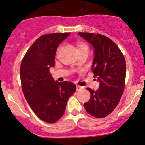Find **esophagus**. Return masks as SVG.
<instances>
[{
  "label": "esophagus",
  "instance_id": "esophagus-1",
  "mask_svg": "<svg viewBox=\"0 0 145 145\" xmlns=\"http://www.w3.org/2000/svg\"><path fill=\"white\" fill-rule=\"evenodd\" d=\"M81 89H83L82 86H80L79 85L76 86V90H77V91H79L80 90H81Z\"/></svg>",
  "mask_w": 145,
  "mask_h": 145
}]
</instances>
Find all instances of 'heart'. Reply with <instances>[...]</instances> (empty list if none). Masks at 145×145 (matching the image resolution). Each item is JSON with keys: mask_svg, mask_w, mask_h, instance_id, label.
I'll list each match as a JSON object with an SVG mask.
<instances>
[{"mask_svg": "<svg viewBox=\"0 0 145 145\" xmlns=\"http://www.w3.org/2000/svg\"><path fill=\"white\" fill-rule=\"evenodd\" d=\"M78 47H79V50L84 49V48H88V47L86 44L84 43H79L78 44Z\"/></svg>", "mask_w": 145, "mask_h": 145, "instance_id": "heart-1", "label": "heart"}]
</instances>
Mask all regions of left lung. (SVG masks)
<instances>
[{
	"label": "left lung",
	"mask_w": 145,
	"mask_h": 145,
	"mask_svg": "<svg viewBox=\"0 0 145 145\" xmlns=\"http://www.w3.org/2000/svg\"><path fill=\"white\" fill-rule=\"evenodd\" d=\"M92 45L94 57L92 71L99 81V89L88 88L91 97L84 108L96 118L108 116L116 108L125 89L126 63L123 53L111 39L92 33H78Z\"/></svg>",
	"instance_id": "obj_1"
}]
</instances>
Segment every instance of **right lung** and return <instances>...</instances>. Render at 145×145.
Wrapping results in <instances>:
<instances>
[{
    "mask_svg": "<svg viewBox=\"0 0 145 145\" xmlns=\"http://www.w3.org/2000/svg\"><path fill=\"white\" fill-rule=\"evenodd\" d=\"M70 33L46 34L37 39L22 59L20 74L22 90L29 106L39 118L54 123L66 110L68 99L76 91L70 81H55L49 69L60 43Z\"/></svg>",
    "mask_w": 145,
    "mask_h": 145,
    "instance_id": "add662e5",
    "label": "right lung"
}]
</instances>
